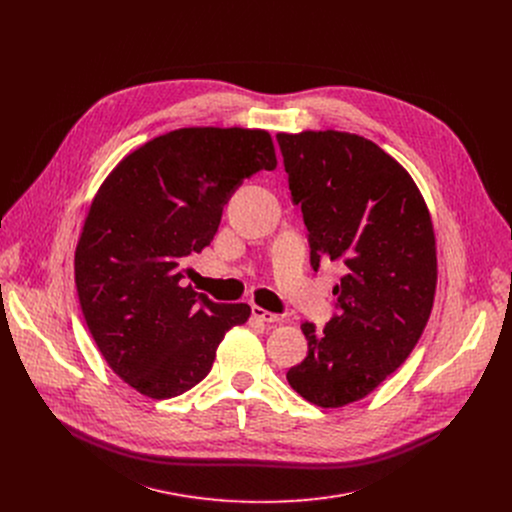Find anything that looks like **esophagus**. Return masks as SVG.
I'll return each mask as SVG.
<instances>
[{
  "label": "esophagus",
  "mask_w": 512,
  "mask_h": 512,
  "mask_svg": "<svg viewBox=\"0 0 512 512\" xmlns=\"http://www.w3.org/2000/svg\"><path fill=\"white\" fill-rule=\"evenodd\" d=\"M251 314H253V318H255V320H259V322H263V324H267V326L277 324V322L281 320L277 314L267 312V310H263L261 306H253V308H251Z\"/></svg>",
  "instance_id": "esophagus-1"
}]
</instances>
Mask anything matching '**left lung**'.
I'll use <instances>...</instances> for the list:
<instances>
[{
    "mask_svg": "<svg viewBox=\"0 0 512 512\" xmlns=\"http://www.w3.org/2000/svg\"><path fill=\"white\" fill-rule=\"evenodd\" d=\"M291 198L302 206L310 261H340L338 316L302 324L308 356L287 371L306 401L336 409L373 393L407 360L437 283L429 208L409 172L346 131L277 133Z\"/></svg>",
    "mask_w": 512,
    "mask_h": 512,
    "instance_id": "left-lung-1",
    "label": "left lung"
}]
</instances>
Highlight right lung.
Listing matches in <instances>:
<instances>
[{
	"label": "right lung",
	"instance_id": "1",
	"mask_svg": "<svg viewBox=\"0 0 512 512\" xmlns=\"http://www.w3.org/2000/svg\"><path fill=\"white\" fill-rule=\"evenodd\" d=\"M265 129L182 127L127 154L99 186L75 251L87 328L111 367L152 399L200 383L225 334L251 316L186 285L184 263L210 245L245 178L275 170Z\"/></svg>",
	"mask_w": 512,
	"mask_h": 512
}]
</instances>
